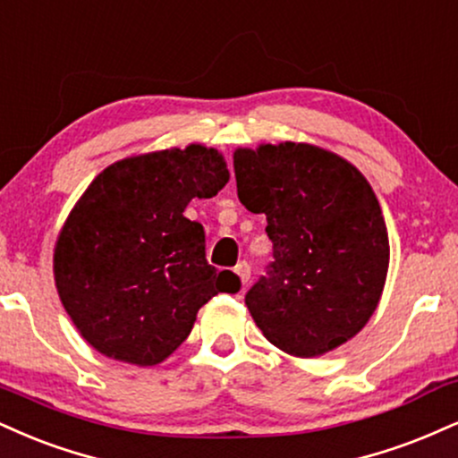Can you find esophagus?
<instances>
[{
    "instance_id": "obj_1",
    "label": "esophagus",
    "mask_w": 458,
    "mask_h": 458,
    "mask_svg": "<svg viewBox=\"0 0 458 458\" xmlns=\"http://www.w3.org/2000/svg\"><path fill=\"white\" fill-rule=\"evenodd\" d=\"M234 273H236V277H239L241 288H245L247 282H250V275H251V267H250V264H247V262H239V264H236Z\"/></svg>"
}]
</instances>
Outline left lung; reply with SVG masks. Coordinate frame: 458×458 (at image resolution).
<instances>
[{"mask_svg":"<svg viewBox=\"0 0 458 458\" xmlns=\"http://www.w3.org/2000/svg\"><path fill=\"white\" fill-rule=\"evenodd\" d=\"M247 211L267 215L273 258L245 294L275 348L322 356L360 333L386 284L390 245L382 208L354 164L307 142L236 148Z\"/></svg>","mask_w":458,"mask_h":458,"instance_id":"left-lung-1","label":"left lung"}]
</instances>
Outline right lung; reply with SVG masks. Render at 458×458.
<instances>
[{
  "label": "right lung",
  "mask_w": 458,
  "mask_h": 458,
  "mask_svg": "<svg viewBox=\"0 0 458 458\" xmlns=\"http://www.w3.org/2000/svg\"><path fill=\"white\" fill-rule=\"evenodd\" d=\"M230 173L217 148L131 156L104 168L59 230L53 273L81 337L113 360L153 367L191 333L196 313L239 279L205 258V228L183 211ZM228 290V288H225Z\"/></svg>",
  "instance_id": "obj_1"
}]
</instances>
